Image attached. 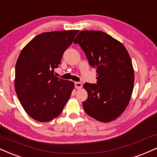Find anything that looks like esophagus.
<instances>
[{
  "mask_svg": "<svg viewBox=\"0 0 157 157\" xmlns=\"http://www.w3.org/2000/svg\"><path fill=\"white\" fill-rule=\"evenodd\" d=\"M82 84L81 82H75V87L77 89V90H80V89L82 88Z\"/></svg>",
  "mask_w": 157,
  "mask_h": 157,
  "instance_id": "obj_1",
  "label": "esophagus"
}]
</instances>
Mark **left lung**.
Returning <instances> with one entry per match:
<instances>
[{"label": "left lung", "instance_id": "8db88e82", "mask_svg": "<svg viewBox=\"0 0 157 157\" xmlns=\"http://www.w3.org/2000/svg\"><path fill=\"white\" fill-rule=\"evenodd\" d=\"M74 44L82 47L98 75L97 84H84L88 93L83 102L84 111L102 122L113 121L128 105L134 86V69L128 52L121 42L100 30L81 31Z\"/></svg>", "mask_w": 157, "mask_h": 157}]
</instances>
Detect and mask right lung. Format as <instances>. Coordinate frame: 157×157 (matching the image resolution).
<instances>
[{
  "mask_svg": "<svg viewBox=\"0 0 157 157\" xmlns=\"http://www.w3.org/2000/svg\"><path fill=\"white\" fill-rule=\"evenodd\" d=\"M78 30L40 33L23 48L15 67L14 87L21 105L33 119L47 122L63 111L74 83L55 75L63 53Z\"/></svg>",
  "mask_w": 157,
  "mask_h": 157,
  "instance_id": "right-lung-1",
  "label": "right lung"
}]
</instances>
